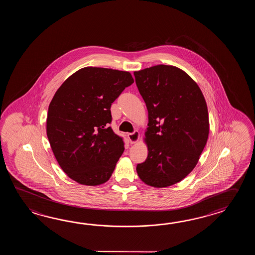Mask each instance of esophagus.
Returning a JSON list of instances; mask_svg holds the SVG:
<instances>
[{"instance_id":"1","label":"esophagus","mask_w":255,"mask_h":255,"mask_svg":"<svg viewBox=\"0 0 255 255\" xmlns=\"http://www.w3.org/2000/svg\"><path fill=\"white\" fill-rule=\"evenodd\" d=\"M128 137L129 139L130 143L134 144V143H136L137 141L139 140V133H138V131H135L134 133L128 134Z\"/></svg>"}]
</instances>
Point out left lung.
Here are the masks:
<instances>
[{"instance_id": "left-lung-1", "label": "left lung", "mask_w": 255, "mask_h": 255, "mask_svg": "<svg viewBox=\"0 0 255 255\" xmlns=\"http://www.w3.org/2000/svg\"><path fill=\"white\" fill-rule=\"evenodd\" d=\"M134 76L148 112L147 157L136 172L145 184L169 187L193 170L206 145V101L197 83L173 65H155Z\"/></svg>"}]
</instances>
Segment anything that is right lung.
Listing matches in <instances>:
<instances>
[{
	"instance_id": "obj_1",
	"label": "right lung",
	"mask_w": 255,
	"mask_h": 255,
	"mask_svg": "<svg viewBox=\"0 0 255 255\" xmlns=\"http://www.w3.org/2000/svg\"><path fill=\"white\" fill-rule=\"evenodd\" d=\"M134 83L129 72L84 67L65 80L50 102L46 134L61 168L77 183L107 182L124 152L109 127L111 104Z\"/></svg>"
}]
</instances>
